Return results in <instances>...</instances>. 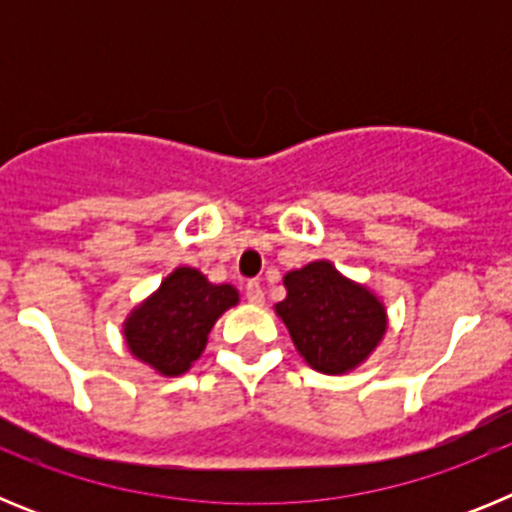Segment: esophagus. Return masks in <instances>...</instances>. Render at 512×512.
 Instances as JSON below:
<instances>
[{"mask_svg": "<svg viewBox=\"0 0 512 512\" xmlns=\"http://www.w3.org/2000/svg\"><path fill=\"white\" fill-rule=\"evenodd\" d=\"M246 300L251 302V305H261V302H264V289H261V284L256 282V279L246 282Z\"/></svg>", "mask_w": 512, "mask_h": 512, "instance_id": "1", "label": "esophagus"}]
</instances>
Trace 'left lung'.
I'll return each mask as SVG.
<instances>
[{"mask_svg": "<svg viewBox=\"0 0 512 512\" xmlns=\"http://www.w3.org/2000/svg\"><path fill=\"white\" fill-rule=\"evenodd\" d=\"M287 300L277 305L297 351L312 369L343 374L372 354L387 328L384 307L369 289L348 282L328 261L284 277Z\"/></svg>", "mask_w": 512, "mask_h": 512, "instance_id": "8db88e82", "label": "left lung"}]
</instances>
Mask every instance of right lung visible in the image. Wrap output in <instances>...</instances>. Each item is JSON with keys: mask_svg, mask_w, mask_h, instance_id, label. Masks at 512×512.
Here are the masks:
<instances>
[{"mask_svg": "<svg viewBox=\"0 0 512 512\" xmlns=\"http://www.w3.org/2000/svg\"><path fill=\"white\" fill-rule=\"evenodd\" d=\"M238 302L230 284H210L197 269L182 266L125 323L128 346L161 374H182L205 351L215 320Z\"/></svg>", "mask_w": 512, "mask_h": 512, "instance_id": "obj_1", "label": "right lung"}]
</instances>
